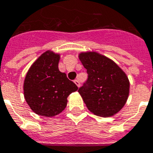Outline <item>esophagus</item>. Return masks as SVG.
<instances>
[{
	"instance_id": "34e87169",
	"label": "esophagus",
	"mask_w": 153,
	"mask_h": 153,
	"mask_svg": "<svg viewBox=\"0 0 153 153\" xmlns=\"http://www.w3.org/2000/svg\"><path fill=\"white\" fill-rule=\"evenodd\" d=\"M74 83H75L76 85H77V87H80V81H79V80H74Z\"/></svg>"
}]
</instances>
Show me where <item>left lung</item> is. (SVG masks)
I'll list each match as a JSON object with an SVG mask.
<instances>
[{"mask_svg":"<svg viewBox=\"0 0 153 153\" xmlns=\"http://www.w3.org/2000/svg\"><path fill=\"white\" fill-rule=\"evenodd\" d=\"M88 79L78 92L90 112L103 117L118 112L129 93V81L121 68L108 57L95 52L80 53Z\"/></svg>","mask_w":153,"mask_h":153,"instance_id":"left-lung-1","label":"left lung"}]
</instances>
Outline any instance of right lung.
Segmentation results:
<instances>
[{"instance_id":"right-lung-1","label":"right lung","mask_w":153,"mask_h":153,"mask_svg":"<svg viewBox=\"0 0 153 153\" xmlns=\"http://www.w3.org/2000/svg\"><path fill=\"white\" fill-rule=\"evenodd\" d=\"M60 55L51 51L43 53L33 64L24 82L26 102L35 113L53 117L65 108L67 97L78 89L58 68Z\"/></svg>"}]
</instances>
